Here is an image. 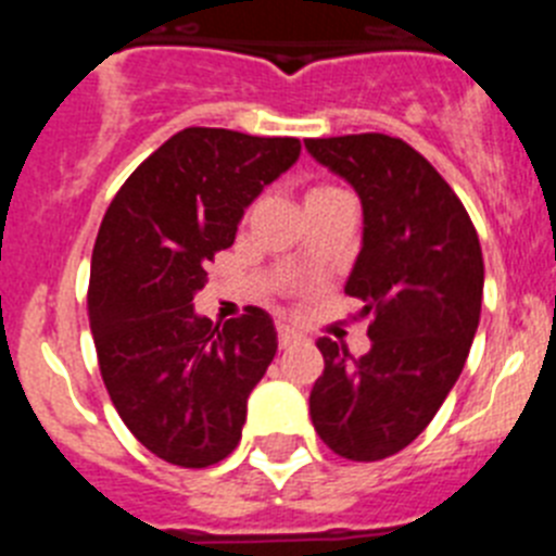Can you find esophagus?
I'll return each instance as SVG.
<instances>
[{"instance_id":"34e87169","label":"esophagus","mask_w":556,"mask_h":556,"mask_svg":"<svg viewBox=\"0 0 556 556\" xmlns=\"http://www.w3.org/2000/svg\"><path fill=\"white\" fill-rule=\"evenodd\" d=\"M298 339H301V333L294 331L292 326H287V323H281V326H278V345L289 348L292 342H298Z\"/></svg>"}]
</instances>
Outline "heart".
<instances>
[{
    "label": "heart",
    "mask_w": 556,
    "mask_h": 556,
    "mask_svg": "<svg viewBox=\"0 0 556 556\" xmlns=\"http://www.w3.org/2000/svg\"><path fill=\"white\" fill-rule=\"evenodd\" d=\"M337 189H331V186H314V189H308L306 200H317V198H328V194H333Z\"/></svg>",
    "instance_id": "b5f03b06"
}]
</instances>
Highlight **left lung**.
Returning <instances> with one entry per match:
<instances>
[{
    "label": "left lung",
    "mask_w": 556,
    "mask_h": 556,
    "mask_svg": "<svg viewBox=\"0 0 556 556\" xmlns=\"http://www.w3.org/2000/svg\"><path fill=\"white\" fill-rule=\"evenodd\" d=\"M306 150L362 200L345 294L372 317L365 356L317 342L326 370L308 409L333 454L376 462L406 448L454 390L479 328L484 258L465 205L406 141L358 132L306 139Z\"/></svg>",
    "instance_id": "obj_1"
}]
</instances>
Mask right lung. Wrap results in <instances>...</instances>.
Instances as JSON below:
<instances>
[{
	"mask_svg": "<svg viewBox=\"0 0 556 556\" xmlns=\"http://www.w3.org/2000/svg\"><path fill=\"white\" fill-rule=\"evenodd\" d=\"M301 155L298 139L186 127L125 180L97 233L88 323L102 381L132 437L180 468L242 440L248 397L278 351L264 308L214 326L194 312L205 264L244 208Z\"/></svg>",
	"mask_w": 556,
	"mask_h": 556,
	"instance_id": "1",
	"label": "right lung"
}]
</instances>
